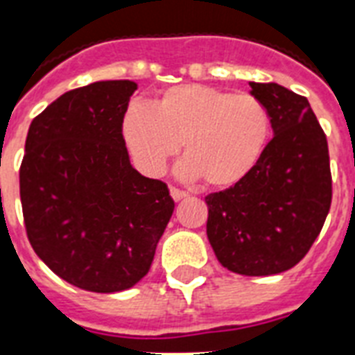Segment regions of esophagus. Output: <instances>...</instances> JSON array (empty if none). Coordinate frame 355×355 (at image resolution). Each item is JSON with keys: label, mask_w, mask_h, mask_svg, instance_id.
<instances>
[{"label": "esophagus", "mask_w": 355, "mask_h": 355, "mask_svg": "<svg viewBox=\"0 0 355 355\" xmlns=\"http://www.w3.org/2000/svg\"><path fill=\"white\" fill-rule=\"evenodd\" d=\"M169 191H171V197L175 200H180V199H184V197H188V193H186L184 189H178V188H175V186H171V188H169Z\"/></svg>", "instance_id": "34e87169"}]
</instances>
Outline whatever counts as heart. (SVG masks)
<instances>
[{"label": "heart", "instance_id": "b5f03b06", "mask_svg": "<svg viewBox=\"0 0 355 355\" xmlns=\"http://www.w3.org/2000/svg\"><path fill=\"white\" fill-rule=\"evenodd\" d=\"M121 134L145 175H160L182 145L184 177H199L208 188H228L259 160L269 139L270 118L252 94L180 85L162 92L153 107L128 105Z\"/></svg>", "mask_w": 355, "mask_h": 355}]
</instances>
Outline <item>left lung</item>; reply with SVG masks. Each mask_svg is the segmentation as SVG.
Segmentation results:
<instances>
[{"label":"left lung","instance_id":"obj_1","mask_svg":"<svg viewBox=\"0 0 355 355\" xmlns=\"http://www.w3.org/2000/svg\"><path fill=\"white\" fill-rule=\"evenodd\" d=\"M275 138L230 188L206 197V234L217 259L245 276L291 269L308 254L331 205L328 141L306 97L276 83H250Z\"/></svg>","mask_w":355,"mask_h":355}]
</instances>
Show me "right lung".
Segmentation results:
<instances>
[{
  "mask_svg": "<svg viewBox=\"0 0 355 355\" xmlns=\"http://www.w3.org/2000/svg\"><path fill=\"white\" fill-rule=\"evenodd\" d=\"M136 88L99 80L66 92L33 119L25 139L19 199L31 247L86 291L138 284L175 210L166 182L128 160L121 118Z\"/></svg>",
  "mask_w": 355,
  "mask_h": 355,
  "instance_id": "obj_1",
  "label": "right lung"
}]
</instances>
